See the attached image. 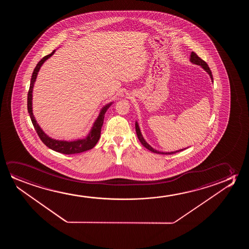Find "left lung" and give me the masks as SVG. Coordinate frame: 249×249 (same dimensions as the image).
I'll return each mask as SVG.
<instances>
[{
    "mask_svg": "<svg viewBox=\"0 0 249 249\" xmlns=\"http://www.w3.org/2000/svg\"><path fill=\"white\" fill-rule=\"evenodd\" d=\"M190 60L191 62H192L193 64H196V65H201L202 68L204 69L206 71L208 72L209 75H210V77H211L212 82H213V75H212L211 70L210 68L208 67V64L204 61V60H202L200 57H198V55L195 53V52H192L191 53V58H190ZM135 129H136L137 136L139 138V140H140V143L143 144V146L145 147L146 149L150 150V151H152L154 153L157 154H167V155H170V154H174L177 153V152H179L181 150H184V149H182V150H176V151H174V152H160V151H158V150H156L155 149H153L152 147L150 146L149 143H147L146 141L143 140V136H142V134H141V132H140V126L138 125V123H135Z\"/></svg>",
    "mask_w": 249,
    "mask_h": 249,
    "instance_id": "1",
    "label": "left lung"
}]
</instances>
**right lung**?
I'll return each instance as SVG.
<instances>
[{
    "label": "right lung",
    "instance_id": "add662e5",
    "mask_svg": "<svg viewBox=\"0 0 249 249\" xmlns=\"http://www.w3.org/2000/svg\"><path fill=\"white\" fill-rule=\"evenodd\" d=\"M55 50L52 52L50 54L45 56L41 58L40 61L38 62L37 65L34 69V71L32 73L31 76V85H30V89L28 92L27 98V108L28 112L31 116V122L34 126L35 129L37 133L38 136L41 139V141L43 142L45 145H47L48 148H50L51 150L59 152V153L65 154V155H71V154H77L86 151V150H91L92 148L95 146L96 143H98L99 138H100V133H101V127L104 123V118L106 115L107 109H109V106L111 105V103L105 106L101 111L99 113V116L95 121V123L92 126V129L90 131L88 137L83 140H75V141H64V140H56L51 139L50 137H48L46 133L41 130L40 126L38 125L35 119L34 115L32 112V91H33V87L36 82V79L37 76L38 71L41 68V65L44 63L48 58H50L52 55L54 53Z\"/></svg>",
    "mask_w": 249,
    "mask_h": 249
}]
</instances>
